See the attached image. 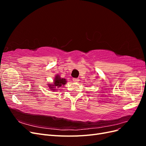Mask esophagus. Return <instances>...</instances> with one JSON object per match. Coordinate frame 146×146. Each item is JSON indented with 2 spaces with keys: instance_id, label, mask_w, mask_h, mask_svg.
Here are the masks:
<instances>
[{
  "instance_id": "esophagus-1",
  "label": "esophagus",
  "mask_w": 146,
  "mask_h": 146,
  "mask_svg": "<svg viewBox=\"0 0 146 146\" xmlns=\"http://www.w3.org/2000/svg\"><path fill=\"white\" fill-rule=\"evenodd\" d=\"M73 81L74 82H78V81H79V79L78 78H73Z\"/></svg>"
}]
</instances>
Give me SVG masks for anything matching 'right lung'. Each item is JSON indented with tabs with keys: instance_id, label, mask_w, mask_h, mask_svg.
Wrapping results in <instances>:
<instances>
[{
	"instance_id": "obj_1",
	"label": "right lung",
	"mask_w": 146,
	"mask_h": 146,
	"mask_svg": "<svg viewBox=\"0 0 146 146\" xmlns=\"http://www.w3.org/2000/svg\"><path fill=\"white\" fill-rule=\"evenodd\" d=\"M67 82L65 78H61V77L58 75H56L55 76L54 80L53 83H49L48 85V87H49L50 90L52 91H56L58 90L57 89L60 88L62 85H64Z\"/></svg>"
}]
</instances>
